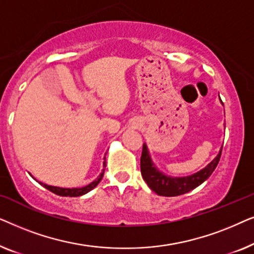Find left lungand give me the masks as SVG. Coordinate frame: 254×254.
<instances>
[{
  "mask_svg": "<svg viewBox=\"0 0 254 254\" xmlns=\"http://www.w3.org/2000/svg\"><path fill=\"white\" fill-rule=\"evenodd\" d=\"M222 149L218 155L208 164L206 168L200 170L199 172L194 173L192 176L179 177V178H173L164 175L156 168L151 161L150 155L147 144H143L141 155V173L143 177L144 182L147 185L154 190L156 194L162 196H177L185 194L201 185L204 180L209 178L214 170L220 162Z\"/></svg>",
  "mask_w": 254,
  "mask_h": 254,
  "instance_id": "obj_1",
  "label": "left lung"
}]
</instances>
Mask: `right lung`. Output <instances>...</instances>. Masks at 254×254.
Listing matches in <instances>:
<instances>
[{
	"label": "right lung",
	"mask_w": 254,
	"mask_h": 254,
	"mask_svg": "<svg viewBox=\"0 0 254 254\" xmlns=\"http://www.w3.org/2000/svg\"><path fill=\"white\" fill-rule=\"evenodd\" d=\"M105 168H106V161H105V158H104L103 170H102V172H100V175L98 176V178H97L96 180H93L92 183H90L89 185H86L84 187H78V189H62V187L46 185V184H44V183H39V184L41 186H44L45 189H47L48 190H51V192L57 194V195H60V196H81V195H84V194L90 192V190H93L97 185H98V184L100 183V180H102V178H103Z\"/></svg>",
	"instance_id": "add662e5"
}]
</instances>
